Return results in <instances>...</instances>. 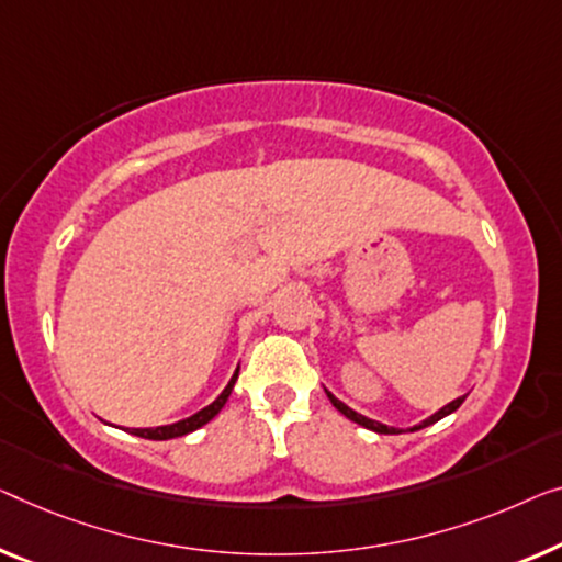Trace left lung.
<instances>
[{
	"instance_id": "left-lung-1",
	"label": "left lung",
	"mask_w": 562,
	"mask_h": 562,
	"mask_svg": "<svg viewBox=\"0 0 562 562\" xmlns=\"http://www.w3.org/2000/svg\"><path fill=\"white\" fill-rule=\"evenodd\" d=\"M328 398H330V404H333L335 408H338V412H340L342 416H348V418H350V422H356V424H361V426H366V429H371V431H379V434H401L398 429H393V426H386V424H379V422H373V418H366L363 414H356V412H353V408H348L346 404H342V401H338V398H335V396H333V393H328ZM462 401H464V396H462V398H454V401H451V404H447V406H443V408H439V412H437V414H434V416H429V418H426V422H424V424H418V426H414V429H412V431H416V429H424V426H429V424H434V422H439V418H443V416H449L451 412H457V408H459V406H462Z\"/></svg>"
}]
</instances>
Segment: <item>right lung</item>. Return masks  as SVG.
Masks as SVG:
<instances>
[{
  "label": "right lung",
  "mask_w": 562,
  "mask_h": 562,
  "mask_svg": "<svg viewBox=\"0 0 562 562\" xmlns=\"http://www.w3.org/2000/svg\"><path fill=\"white\" fill-rule=\"evenodd\" d=\"M239 373V371H237ZM237 373L232 375V381L227 383V389H224L220 393V398L214 401V404H209L206 408H201V412H196L194 416L183 418V422H176V424H169V426H156V429H133L131 434H136V437L140 439H154V441H166V439H176V437H183V434L189 431H196L199 426H204L212 422V418L222 412V406L227 404L229 393L234 389V381H237Z\"/></svg>",
  "instance_id": "1"
}]
</instances>
